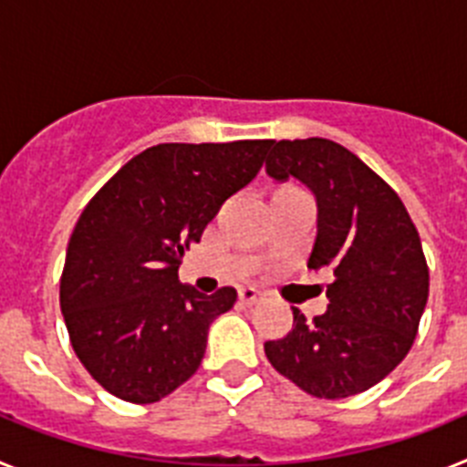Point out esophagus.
Returning a JSON list of instances; mask_svg holds the SVG:
<instances>
[{
	"label": "esophagus",
	"instance_id": "1",
	"mask_svg": "<svg viewBox=\"0 0 467 467\" xmlns=\"http://www.w3.org/2000/svg\"><path fill=\"white\" fill-rule=\"evenodd\" d=\"M238 299H241V304H245V306H253V304L262 301V292H259L257 287H241V290H238Z\"/></svg>",
	"mask_w": 467,
	"mask_h": 467
}]
</instances>
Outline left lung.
I'll return each mask as SVG.
<instances>
[{"label": "left lung", "instance_id": "8db88e82", "mask_svg": "<svg viewBox=\"0 0 467 467\" xmlns=\"http://www.w3.org/2000/svg\"><path fill=\"white\" fill-rule=\"evenodd\" d=\"M266 175L316 198L308 269H332L327 311L266 341L275 372L308 395L341 400L372 388L410 353L428 301L419 231L398 193L353 151L325 138L271 142Z\"/></svg>", "mask_w": 467, "mask_h": 467}]
</instances>
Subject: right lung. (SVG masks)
<instances>
[{"label":"right lung","mask_w":467,"mask_h":467,"mask_svg":"<svg viewBox=\"0 0 467 467\" xmlns=\"http://www.w3.org/2000/svg\"><path fill=\"white\" fill-rule=\"evenodd\" d=\"M271 140L156 144L90 198L74 226L60 308L90 377L126 402H159L205 356L234 287L203 295L177 280L226 198L257 177Z\"/></svg>","instance_id":"1"}]
</instances>
